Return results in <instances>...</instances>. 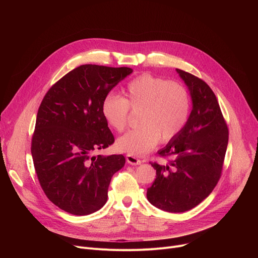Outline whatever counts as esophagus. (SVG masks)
Masks as SVG:
<instances>
[{
	"label": "esophagus",
	"instance_id": "1",
	"mask_svg": "<svg viewBox=\"0 0 258 258\" xmlns=\"http://www.w3.org/2000/svg\"><path fill=\"white\" fill-rule=\"evenodd\" d=\"M126 162H127L128 164H131V165H139V164H141V161L139 159H137L136 157H134V156H132L130 154L126 155Z\"/></svg>",
	"mask_w": 258,
	"mask_h": 258
}]
</instances>
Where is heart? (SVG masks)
I'll use <instances>...</instances> for the list:
<instances>
[{"instance_id":"obj_1","label":"heart","mask_w":258,"mask_h":258,"mask_svg":"<svg viewBox=\"0 0 258 258\" xmlns=\"http://www.w3.org/2000/svg\"><path fill=\"white\" fill-rule=\"evenodd\" d=\"M130 108L132 112H141L140 127L119 137L116 147L132 156H142L159 141L166 143L179 136L190 114V99L187 90L177 81L143 74L127 85L124 98L106 96L101 113L108 125L122 132L127 125Z\"/></svg>"}]
</instances>
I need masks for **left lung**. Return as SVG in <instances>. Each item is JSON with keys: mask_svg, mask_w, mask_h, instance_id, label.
I'll list each match as a JSON object with an SVG mask.
<instances>
[{"mask_svg": "<svg viewBox=\"0 0 258 258\" xmlns=\"http://www.w3.org/2000/svg\"><path fill=\"white\" fill-rule=\"evenodd\" d=\"M192 99V110L179 136L158 152L170 157L165 165L152 163L156 179L147 188L152 205L167 212H185L204 201L218 184L229 132L213 91L201 78L177 69Z\"/></svg>", "mask_w": 258, "mask_h": 258, "instance_id": "8db88e82", "label": "left lung"}]
</instances>
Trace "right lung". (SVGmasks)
<instances>
[{"mask_svg":"<svg viewBox=\"0 0 258 258\" xmlns=\"http://www.w3.org/2000/svg\"><path fill=\"white\" fill-rule=\"evenodd\" d=\"M133 72L127 67L83 64L54 84L39 105L31 154L47 198L61 210L88 215L107 200L122 155L92 156L115 139L101 113L104 98Z\"/></svg>","mask_w":258,"mask_h":258,"instance_id":"right-lung-1","label":"right lung"}]
</instances>
